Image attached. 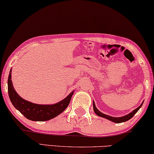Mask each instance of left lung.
Returning <instances> with one entry per match:
<instances>
[{
	"label": "left lung",
	"mask_w": 154,
	"mask_h": 154,
	"mask_svg": "<svg viewBox=\"0 0 154 154\" xmlns=\"http://www.w3.org/2000/svg\"><path fill=\"white\" fill-rule=\"evenodd\" d=\"M143 103V102L142 103H141V105L138 107V108H136L135 109H134V110H133L132 112H130V114H127V115L123 116L122 117H113V116H110L109 115H107V114H105L103 113H102L101 112H100L99 109L96 108V106H95V104H94V101H93V109H94V111L95 112V114H96L97 115H98L99 116H101V117H103V118L108 119V120L114 122V123H123V122H125L127 121L130 120V119L132 118L134 114H135L136 112L138 111V109L141 108V106H142Z\"/></svg>",
	"instance_id": "8db88e82"
}]
</instances>
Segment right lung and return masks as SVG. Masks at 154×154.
I'll list each match as a JSON object with an SVG mask.
<instances>
[{"label":"right lung","mask_w":154,"mask_h":154,"mask_svg":"<svg viewBox=\"0 0 154 154\" xmlns=\"http://www.w3.org/2000/svg\"><path fill=\"white\" fill-rule=\"evenodd\" d=\"M8 94L10 101L16 109L29 120L46 121L55 118L67 108L74 91L70 92L62 101L52 105L35 104L26 101L20 97L14 90L11 82V70L8 77Z\"/></svg>","instance_id":"obj_1"}]
</instances>
